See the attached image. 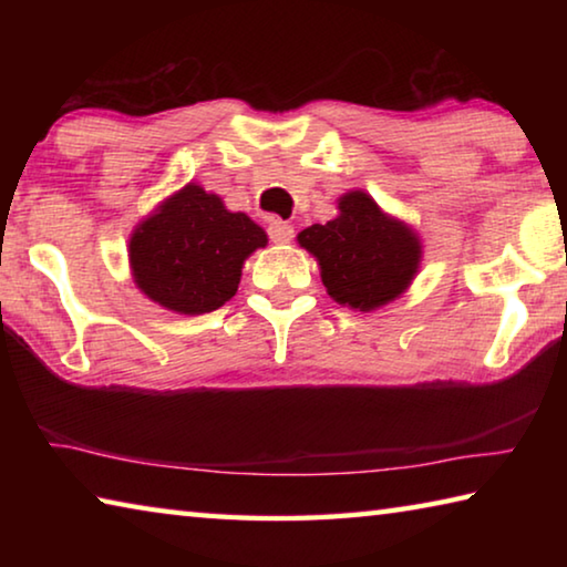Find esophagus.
Returning <instances> with one entry per match:
<instances>
[{"label": "esophagus", "mask_w": 567, "mask_h": 567, "mask_svg": "<svg viewBox=\"0 0 567 567\" xmlns=\"http://www.w3.org/2000/svg\"><path fill=\"white\" fill-rule=\"evenodd\" d=\"M267 235H270L272 243L277 245H285L290 243V239L295 237V227L290 223H285V219H270V225H267Z\"/></svg>", "instance_id": "1"}]
</instances>
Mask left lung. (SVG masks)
<instances>
[{
	"label": "left lung",
	"mask_w": 567,
	"mask_h": 567,
	"mask_svg": "<svg viewBox=\"0 0 567 567\" xmlns=\"http://www.w3.org/2000/svg\"><path fill=\"white\" fill-rule=\"evenodd\" d=\"M297 239L320 260L332 300L354 310L395 300L417 272V237L382 215L364 192H348L340 199V217L302 229Z\"/></svg>",
	"instance_id": "8db88e82"
}]
</instances>
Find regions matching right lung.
Instances as JSON below:
<instances>
[{"label":"right lung","instance_id":"obj_1","mask_svg":"<svg viewBox=\"0 0 567 567\" xmlns=\"http://www.w3.org/2000/svg\"><path fill=\"white\" fill-rule=\"evenodd\" d=\"M267 235L223 199L187 185L147 217L130 239L134 282L150 300L182 315H203L235 297L243 262Z\"/></svg>","mask_w":567,"mask_h":567}]
</instances>
